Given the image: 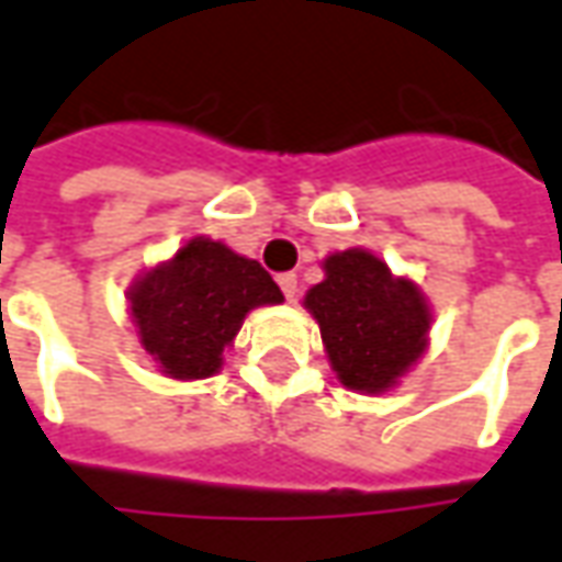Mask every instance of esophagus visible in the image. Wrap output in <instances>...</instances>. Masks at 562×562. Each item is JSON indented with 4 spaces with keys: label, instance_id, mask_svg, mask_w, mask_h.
Instances as JSON below:
<instances>
[{
    "label": "esophagus",
    "instance_id": "obj_1",
    "mask_svg": "<svg viewBox=\"0 0 562 562\" xmlns=\"http://www.w3.org/2000/svg\"><path fill=\"white\" fill-rule=\"evenodd\" d=\"M280 289H282V295H285V301H295L297 297V277L295 273H280Z\"/></svg>",
    "mask_w": 562,
    "mask_h": 562
}]
</instances>
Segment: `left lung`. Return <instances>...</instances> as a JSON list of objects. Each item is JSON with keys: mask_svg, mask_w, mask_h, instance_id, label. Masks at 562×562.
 Wrapping results in <instances>:
<instances>
[{"mask_svg": "<svg viewBox=\"0 0 562 562\" xmlns=\"http://www.w3.org/2000/svg\"><path fill=\"white\" fill-rule=\"evenodd\" d=\"M323 273L304 307L319 326L331 372L347 391H393L430 345L425 292L369 249L331 251Z\"/></svg>", "mask_w": 562, "mask_h": 562, "instance_id": "left-lung-1", "label": "left lung"}]
</instances>
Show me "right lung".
<instances>
[{
    "mask_svg": "<svg viewBox=\"0 0 562 562\" xmlns=\"http://www.w3.org/2000/svg\"><path fill=\"white\" fill-rule=\"evenodd\" d=\"M140 347L175 381L221 372L224 350L255 307L282 304L258 261L212 236H190L171 258L144 270L125 292Z\"/></svg>",
    "mask_w": 562,
    "mask_h": 562,
    "instance_id": "1",
    "label": "right lung"
}]
</instances>
